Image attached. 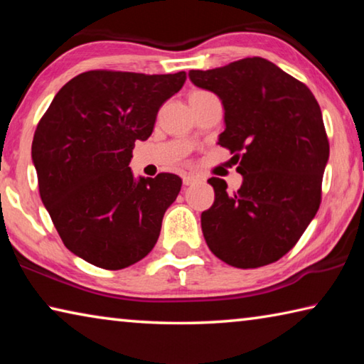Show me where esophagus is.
<instances>
[{
	"label": "esophagus",
	"mask_w": 364,
	"mask_h": 364,
	"mask_svg": "<svg viewBox=\"0 0 364 364\" xmlns=\"http://www.w3.org/2000/svg\"><path fill=\"white\" fill-rule=\"evenodd\" d=\"M199 180H200V178L196 176V175H184V176H183L184 186H191V184H194V183L199 181Z\"/></svg>",
	"instance_id": "esophagus-1"
}]
</instances>
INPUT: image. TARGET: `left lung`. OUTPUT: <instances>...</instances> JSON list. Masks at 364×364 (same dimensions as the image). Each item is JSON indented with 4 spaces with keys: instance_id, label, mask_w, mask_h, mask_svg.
<instances>
[{
    "instance_id": "1",
    "label": "left lung",
    "mask_w": 364,
    "mask_h": 364,
    "mask_svg": "<svg viewBox=\"0 0 364 364\" xmlns=\"http://www.w3.org/2000/svg\"><path fill=\"white\" fill-rule=\"evenodd\" d=\"M189 78L223 102L218 144L241 157L237 191L208 180L215 202L200 217L208 249L236 268L278 262L321 204L329 141L319 104L305 83L263 58L191 70Z\"/></svg>"
}]
</instances>
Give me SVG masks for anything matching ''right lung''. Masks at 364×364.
<instances>
[{
	"label": "right lung",
	"instance_id": "1",
	"mask_svg": "<svg viewBox=\"0 0 364 364\" xmlns=\"http://www.w3.org/2000/svg\"><path fill=\"white\" fill-rule=\"evenodd\" d=\"M186 72L146 75L90 70L54 96L33 134L32 159L43 204L72 254L122 269L156 245L181 178L159 173L134 181V141H146L162 104Z\"/></svg>",
	"mask_w": 364,
	"mask_h": 364
}]
</instances>
